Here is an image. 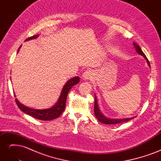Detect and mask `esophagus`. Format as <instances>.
<instances>
[{
  "label": "esophagus",
  "instance_id": "esophagus-1",
  "mask_svg": "<svg viewBox=\"0 0 161 161\" xmlns=\"http://www.w3.org/2000/svg\"><path fill=\"white\" fill-rule=\"evenodd\" d=\"M93 76V73H92V71L91 70H86L85 71L83 74H82V78L85 80H88V79H91Z\"/></svg>",
  "mask_w": 161,
  "mask_h": 161
}]
</instances>
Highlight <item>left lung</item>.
<instances>
[{"mask_svg": "<svg viewBox=\"0 0 161 161\" xmlns=\"http://www.w3.org/2000/svg\"><path fill=\"white\" fill-rule=\"evenodd\" d=\"M134 46L135 47V49L136 50V52H138L140 55L142 56L146 60H147L148 66L150 67V62L148 60V58L146 56V55L144 53V52L141 50V48L138 45H137V43H136L134 42ZM95 106H94V112H95V115L97 119H98L100 122L103 123L105 124H119L121 122H125V121H128L129 120H131V119H134V118H124V119H109L106 118V117L101 113V111H100L99 107H98V103H97V97L95 95ZM135 118V117H134Z\"/></svg>", "mask_w": 161, "mask_h": 161, "instance_id": "obj_1", "label": "left lung"}]
</instances>
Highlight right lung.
I'll return each mask as SVG.
<instances>
[{"label":"right lung","instance_id":"right-lung-1","mask_svg":"<svg viewBox=\"0 0 161 161\" xmlns=\"http://www.w3.org/2000/svg\"><path fill=\"white\" fill-rule=\"evenodd\" d=\"M39 35L33 36L27 38L25 41L33 40V39L37 38ZM21 47V46L19 47V50L17 51V53L19 51V49ZM80 82V79L79 76H76L72 78V79H70L69 81H67L66 83L64 85V87L62 90L60 96L58 99L57 103L53 105L52 108L49 109H31L23 105L19 102L17 99H15V101L17 103V105H18L19 108L24 113L26 114L32 116L33 118L36 119H40V120H44V121H49L53 119H56L58 118L64 111L66 106V101L68 93H69V91L72 87L79 83ZM14 97H16V95L14 94Z\"/></svg>","mask_w":161,"mask_h":161}]
</instances>
